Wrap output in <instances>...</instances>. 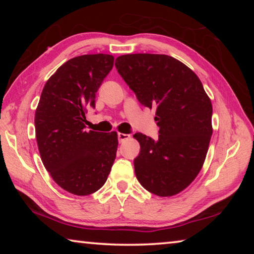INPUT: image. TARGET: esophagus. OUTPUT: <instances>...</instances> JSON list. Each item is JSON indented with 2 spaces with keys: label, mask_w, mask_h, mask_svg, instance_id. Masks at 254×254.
<instances>
[{
  "label": "esophagus",
  "mask_w": 254,
  "mask_h": 254,
  "mask_svg": "<svg viewBox=\"0 0 254 254\" xmlns=\"http://www.w3.org/2000/svg\"><path fill=\"white\" fill-rule=\"evenodd\" d=\"M118 139H119L120 142H124L126 140L130 139V135L124 134V133H118Z\"/></svg>",
  "instance_id": "34e87169"
}]
</instances>
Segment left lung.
<instances>
[{"label": "left lung", "instance_id": "8db88e82", "mask_svg": "<svg viewBox=\"0 0 254 254\" xmlns=\"http://www.w3.org/2000/svg\"><path fill=\"white\" fill-rule=\"evenodd\" d=\"M115 67L140 104L156 109L157 140L135 133L139 183L161 197L178 194L203 167L212 136L213 107L191 69L167 55H123Z\"/></svg>", "mask_w": 254, "mask_h": 254}]
</instances>
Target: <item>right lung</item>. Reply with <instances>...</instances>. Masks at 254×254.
<instances>
[{
  "instance_id": "add662e5",
  "label": "right lung",
  "mask_w": 254,
  "mask_h": 254,
  "mask_svg": "<svg viewBox=\"0 0 254 254\" xmlns=\"http://www.w3.org/2000/svg\"><path fill=\"white\" fill-rule=\"evenodd\" d=\"M111 55L71 58L47 80L34 127L41 160L63 189L91 195L105 184L117 157V132L86 131V111L113 68Z\"/></svg>"
}]
</instances>
